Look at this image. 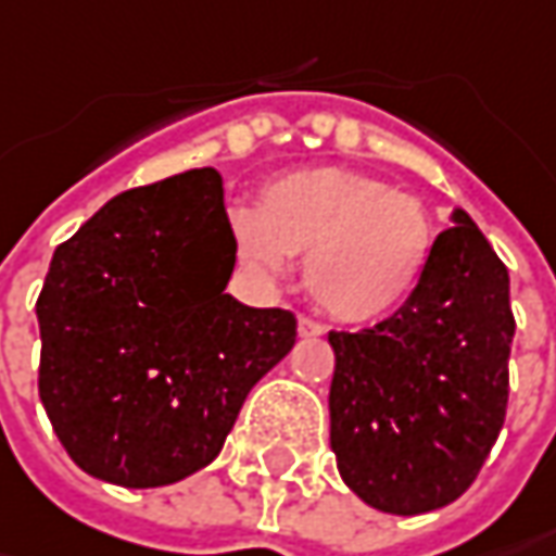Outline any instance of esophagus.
Listing matches in <instances>:
<instances>
[{
    "instance_id": "34e87169",
    "label": "esophagus",
    "mask_w": 556,
    "mask_h": 556,
    "mask_svg": "<svg viewBox=\"0 0 556 556\" xmlns=\"http://www.w3.org/2000/svg\"><path fill=\"white\" fill-rule=\"evenodd\" d=\"M299 336L302 339H317V336H324V324H317L311 317H299Z\"/></svg>"
}]
</instances>
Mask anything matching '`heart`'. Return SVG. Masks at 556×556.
<instances>
[{
  "label": "heart",
  "mask_w": 556,
  "mask_h": 556,
  "mask_svg": "<svg viewBox=\"0 0 556 556\" xmlns=\"http://www.w3.org/2000/svg\"><path fill=\"white\" fill-rule=\"evenodd\" d=\"M230 230L239 267L267 282L286 277L292 257L304 254L311 299L342 324L399 314L435 252L422 202L342 167H304L270 180L257 211H232Z\"/></svg>",
  "instance_id": "1"
}]
</instances>
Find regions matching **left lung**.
Wrapping results in <instances>:
<instances>
[{"label":"left lung","mask_w":556,"mask_h":556,"mask_svg":"<svg viewBox=\"0 0 556 556\" xmlns=\"http://www.w3.org/2000/svg\"><path fill=\"white\" fill-rule=\"evenodd\" d=\"M514 329L507 267L457 207L399 314L329 332V445L354 495L417 517L470 489L507 414Z\"/></svg>","instance_id":"left-lung-1"}]
</instances>
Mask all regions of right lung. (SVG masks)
<instances>
[{"mask_svg":"<svg viewBox=\"0 0 556 556\" xmlns=\"http://www.w3.org/2000/svg\"><path fill=\"white\" fill-rule=\"evenodd\" d=\"M236 252L214 167L127 189L61 242L37 299L39 401L71 460L124 489L207 467L295 314L227 295Z\"/></svg>","mask_w":556,"mask_h":556,"instance_id":"obj_1","label":"right lung"}]
</instances>
